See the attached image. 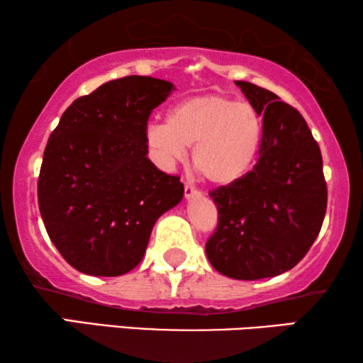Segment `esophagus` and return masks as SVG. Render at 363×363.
Instances as JSON below:
<instances>
[{
    "instance_id": "obj_1",
    "label": "esophagus",
    "mask_w": 363,
    "mask_h": 363,
    "mask_svg": "<svg viewBox=\"0 0 363 363\" xmlns=\"http://www.w3.org/2000/svg\"><path fill=\"white\" fill-rule=\"evenodd\" d=\"M200 195H201L200 190H196L195 186L185 185V198H186V200H190V198H193V196H200Z\"/></svg>"
}]
</instances>
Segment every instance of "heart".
I'll return each mask as SVG.
<instances>
[{"label": "heart", "mask_w": 363, "mask_h": 363, "mask_svg": "<svg viewBox=\"0 0 363 363\" xmlns=\"http://www.w3.org/2000/svg\"><path fill=\"white\" fill-rule=\"evenodd\" d=\"M145 138L165 167L193 147V165L211 185L228 186L251 170L264 140V121L251 102L221 94L190 97L170 108L167 123H150Z\"/></svg>", "instance_id": "1"}]
</instances>
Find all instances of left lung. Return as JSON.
<instances>
[{
  "label": "left lung",
  "mask_w": 363,
  "mask_h": 363,
  "mask_svg": "<svg viewBox=\"0 0 363 363\" xmlns=\"http://www.w3.org/2000/svg\"><path fill=\"white\" fill-rule=\"evenodd\" d=\"M236 86L261 112L264 140L251 172L210 191L218 226L206 256L221 274L255 281L292 269L311 250L325 216L327 185L304 117L267 89Z\"/></svg>",
  "instance_id": "obj_1"
}]
</instances>
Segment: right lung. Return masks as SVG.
<instances>
[{
	"instance_id": "add662e5",
	"label": "right lung",
	"mask_w": 363,
	"mask_h": 363,
	"mask_svg": "<svg viewBox=\"0 0 363 363\" xmlns=\"http://www.w3.org/2000/svg\"><path fill=\"white\" fill-rule=\"evenodd\" d=\"M175 86L148 76L108 81L74 101L44 150L38 201L64 259L84 274L122 276L152 228L183 198L180 177L147 157V122Z\"/></svg>"
}]
</instances>
